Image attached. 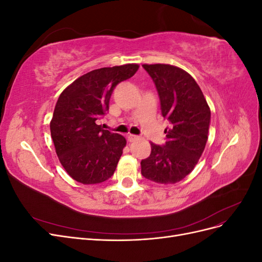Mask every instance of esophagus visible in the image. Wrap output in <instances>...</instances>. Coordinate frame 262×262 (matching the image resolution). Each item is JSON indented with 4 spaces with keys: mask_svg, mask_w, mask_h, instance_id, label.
<instances>
[{
    "mask_svg": "<svg viewBox=\"0 0 262 262\" xmlns=\"http://www.w3.org/2000/svg\"><path fill=\"white\" fill-rule=\"evenodd\" d=\"M137 140H139L138 136H134V134H129V136H128V141L129 142H136Z\"/></svg>",
    "mask_w": 262,
    "mask_h": 262,
    "instance_id": "34e87169",
    "label": "esophagus"
}]
</instances>
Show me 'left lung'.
I'll list each match as a JSON object with an SVG mask.
<instances>
[{"mask_svg": "<svg viewBox=\"0 0 262 262\" xmlns=\"http://www.w3.org/2000/svg\"><path fill=\"white\" fill-rule=\"evenodd\" d=\"M160 96L162 116L169 121L163 145L150 143L141 173L158 184H176L194 168L208 141L211 112L194 78L169 64H143Z\"/></svg>", "mask_w": 262, "mask_h": 262, "instance_id": "left-lung-1", "label": "left lung"}]
</instances>
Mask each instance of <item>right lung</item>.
Masks as SVG:
<instances>
[{"instance_id": "add662e5", "label": "right lung", "mask_w": 262, "mask_h": 262, "mask_svg": "<svg viewBox=\"0 0 262 262\" xmlns=\"http://www.w3.org/2000/svg\"><path fill=\"white\" fill-rule=\"evenodd\" d=\"M138 69L124 64L91 71L60 95L50 122L51 138L60 163L81 184H100L114 175L126 141L97 121L108 112L115 87Z\"/></svg>"}]
</instances>
